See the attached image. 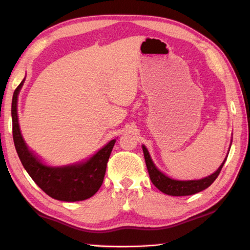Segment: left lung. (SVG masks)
<instances>
[{"label":"left lung","mask_w":250,"mask_h":250,"mask_svg":"<svg viewBox=\"0 0 250 250\" xmlns=\"http://www.w3.org/2000/svg\"><path fill=\"white\" fill-rule=\"evenodd\" d=\"M142 150H143V154H145L147 172H149L152 183H153L155 188H159L161 192L172 196L193 195V194H196L198 192L203 191V189L207 188L215 180L217 179L219 173H221L224 163H225L226 161V159L224 160L222 166L218 167V170L216 172L204 177V179L179 181V180H173L171 177L167 176L166 174H163L162 172L159 171L154 166L153 161H152L151 156L149 154V151L146 150V147L145 146H142Z\"/></svg>","instance_id":"left-lung-1"}]
</instances>
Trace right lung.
Returning a JSON list of instances; mask_svg holds the SVG:
<instances>
[{"label":"right lung","instance_id":"add662e5","mask_svg":"<svg viewBox=\"0 0 250 250\" xmlns=\"http://www.w3.org/2000/svg\"><path fill=\"white\" fill-rule=\"evenodd\" d=\"M24 80L12 99L13 140L16 152L33 181L50 197L64 202L83 201L95 195L104 182L109 156L116 140H111L86 162L66 167H47L28 150L22 138L18 118V96Z\"/></svg>","mask_w":250,"mask_h":250}]
</instances>
